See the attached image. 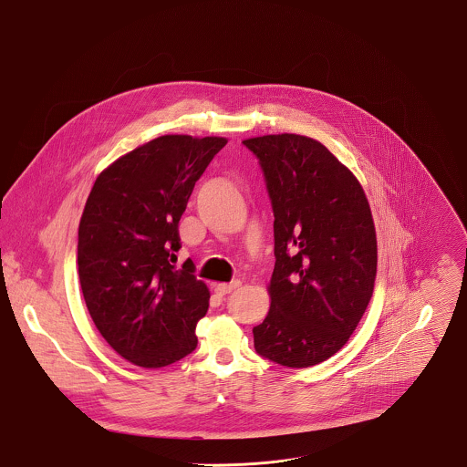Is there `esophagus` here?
I'll list each match as a JSON object with an SVG mask.
<instances>
[{"label":"esophagus","instance_id":"obj_1","mask_svg":"<svg viewBox=\"0 0 467 467\" xmlns=\"http://www.w3.org/2000/svg\"><path fill=\"white\" fill-rule=\"evenodd\" d=\"M240 286H242L240 281H233V283H229V285L222 283V285H216L215 291L218 295H227V293H231V291H234V289H238Z\"/></svg>","mask_w":467,"mask_h":467}]
</instances>
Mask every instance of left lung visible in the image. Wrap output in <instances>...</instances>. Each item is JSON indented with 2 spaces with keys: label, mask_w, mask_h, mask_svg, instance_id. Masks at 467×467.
<instances>
[{
  "label": "left lung",
  "mask_w": 467,
  "mask_h": 467,
  "mask_svg": "<svg viewBox=\"0 0 467 467\" xmlns=\"http://www.w3.org/2000/svg\"><path fill=\"white\" fill-rule=\"evenodd\" d=\"M274 208L270 309L252 328L255 352L309 368L339 352L360 322L377 275V234L358 178L315 139H247Z\"/></svg>",
  "instance_id": "left-lung-1"
}]
</instances>
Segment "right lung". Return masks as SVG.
<instances>
[{
	"instance_id": "right-lung-1",
	"label": "right lung",
	"mask_w": 467,
	"mask_h": 467,
	"mask_svg": "<svg viewBox=\"0 0 467 467\" xmlns=\"http://www.w3.org/2000/svg\"><path fill=\"white\" fill-rule=\"evenodd\" d=\"M223 137L163 135L98 176L78 229V274L108 345L140 368H163L197 347L210 289L193 263L176 268L181 215Z\"/></svg>"
}]
</instances>
